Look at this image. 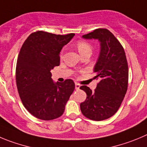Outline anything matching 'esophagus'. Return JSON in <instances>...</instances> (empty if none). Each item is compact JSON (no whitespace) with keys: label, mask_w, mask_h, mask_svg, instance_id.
Returning <instances> with one entry per match:
<instances>
[{"label":"esophagus","mask_w":147,"mask_h":147,"mask_svg":"<svg viewBox=\"0 0 147 147\" xmlns=\"http://www.w3.org/2000/svg\"><path fill=\"white\" fill-rule=\"evenodd\" d=\"M80 84H79V83H75V89L78 90V89L80 88Z\"/></svg>","instance_id":"1"}]
</instances>
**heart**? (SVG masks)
I'll return each mask as SVG.
<instances>
[{
	"instance_id": "obj_1",
	"label": "heart",
	"mask_w": 147,
	"mask_h": 147,
	"mask_svg": "<svg viewBox=\"0 0 147 147\" xmlns=\"http://www.w3.org/2000/svg\"><path fill=\"white\" fill-rule=\"evenodd\" d=\"M77 48H78V50L79 51V53L81 54V56H83V55L86 54V53H92L93 47L86 40H78L77 42ZM61 57H62L63 55V51L60 53Z\"/></svg>"
}]
</instances>
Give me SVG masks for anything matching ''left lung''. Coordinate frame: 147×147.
I'll return each mask as SVG.
<instances>
[{
  "mask_svg": "<svg viewBox=\"0 0 147 147\" xmlns=\"http://www.w3.org/2000/svg\"><path fill=\"white\" fill-rule=\"evenodd\" d=\"M83 38L98 39L101 51L94 77L99 82L94 91L86 86L80 88L87 94L80 109L87 118L101 121L113 116L123 102L128 85L127 59L120 41L107 29H96Z\"/></svg>",
  "mask_w": 147,
  "mask_h": 147,
  "instance_id": "8db88e82",
  "label": "left lung"
}]
</instances>
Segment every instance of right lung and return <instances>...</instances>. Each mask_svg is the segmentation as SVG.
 Masks as SVG:
<instances>
[{
	"label": "right lung",
	"mask_w": 147,
	"mask_h": 147,
	"mask_svg": "<svg viewBox=\"0 0 147 147\" xmlns=\"http://www.w3.org/2000/svg\"><path fill=\"white\" fill-rule=\"evenodd\" d=\"M74 35L39 30L30 34L20 49L16 67L17 90L24 107L37 118L51 120L61 117L75 90L73 80L54 83L50 72L59 65V52Z\"/></svg>",
	"instance_id": "obj_1"
}]
</instances>
